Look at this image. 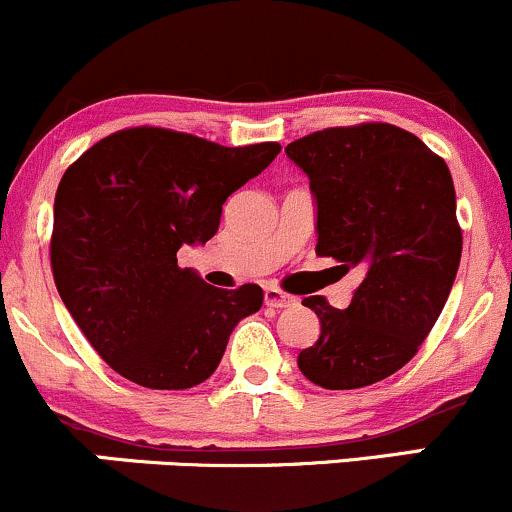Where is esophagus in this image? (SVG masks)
I'll return each instance as SVG.
<instances>
[{"label": "esophagus", "instance_id": "obj_1", "mask_svg": "<svg viewBox=\"0 0 512 512\" xmlns=\"http://www.w3.org/2000/svg\"><path fill=\"white\" fill-rule=\"evenodd\" d=\"M294 301L297 299H294L292 294L282 292V289H277V287L265 289V304L272 306V309H287V306H292Z\"/></svg>", "mask_w": 512, "mask_h": 512}]
</instances>
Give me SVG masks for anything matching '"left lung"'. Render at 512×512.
I'll return each mask as SVG.
<instances>
[{
	"mask_svg": "<svg viewBox=\"0 0 512 512\" xmlns=\"http://www.w3.org/2000/svg\"><path fill=\"white\" fill-rule=\"evenodd\" d=\"M316 196V255L365 272L348 309L326 297L321 336L299 370L326 390L380 383L419 351L459 272L461 225L446 161L387 122L328 127L287 144Z\"/></svg>",
	"mask_w": 512,
	"mask_h": 512,
	"instance_id": "1",
	"label": "left lung"
}]
</instances>
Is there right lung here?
<instances>
[{
  "mask_svg": "<svg viewBox=\"0 0 512 512\" xmlns=\"http://www.w3.org/2000/svg\"><path fill=\"white\" fill-rule=\"evenodd\" d=\"M279 149L144 125L112 132L68 166L53 203V279L90 346L122 378L149 390L201 385L238 321L260 311L262 287H211L179 267L176 252L211 240L225 198Z\"/></svg>",
  "mask_w": 512,
  "mask_h": 512,
  "instance_id": "1",
  "label": "right lung"
}]
</instances>
